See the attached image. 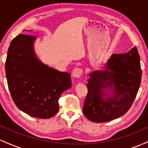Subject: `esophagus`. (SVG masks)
Returning <instances> with one entry per match:
<instances>
[{
	"instance_id": "obj_1",
	"label": "esophagus",
	"mask_w": 148,
	"mask_h": 148,
	"mask_svg": "<svg viewBox=\"0 0 148 148\" xmlns=\"http://www.w3.org/2000/svg\"><path fill=\"white\" fill-rule=\"evenodd\" d=\"M83 74V69L81 68H79V67H76L73 69L72 71V76L74 78H77V79H79Z\"/></svg>"
}]
</instances>
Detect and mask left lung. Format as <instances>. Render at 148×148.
I'll list each match as a JSON object with an SVG mask.
<instances>
[{
	"instance_id": "obj_1",
	"label": "left lung",
	"mask_w": 148,
	"mask_h": 148,
	"mask_svg": "<svg viewBox=\"0 0 148 148\" xmlns=\"http://www.w3.org/2000/svg\"><path fill=\"white\" fill-rule=\"evenodd\" d=\"M141 75L136 47L127 53L113 54L107 61L105 70L90 74L83 108L85 116L95 123H105L125 114L138 93ZM107 88L113 91L108 98L103 91Z\"/></svg>"
}]
</instances>
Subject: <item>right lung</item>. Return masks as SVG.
Here are the masks:
<instances>
[{
  "label": "right lung",
  "instance_id": "1",
  "mask_svg": "<svg viewBox=\"0 0 148 148\" xmlns=\"http://www.w3.org/2000/svg\"><path fill=\"white\" fill-rule=\"evenodd\" d=\"M35 37L19 34L12 40L5 61V74L12 98L21 111L47 119L59 111L60 95L72 86L70 74L42 63L33 50Z\"/></svg>",
  "mask_w": 148,
  "mask_h": 148
}]
</instances>
